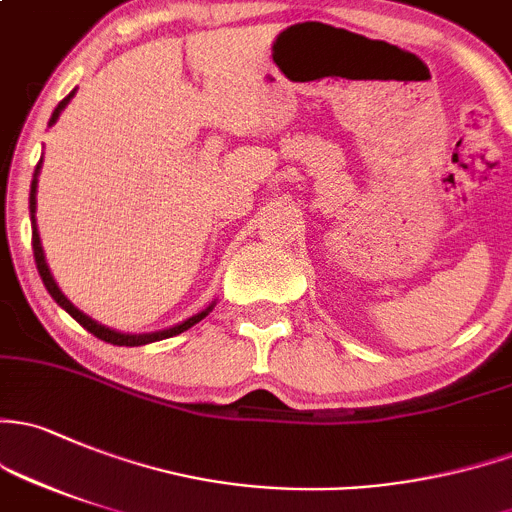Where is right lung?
I'll return each mask as SVG.
<instances>
[{"mask_svg":"<svg viewBox=\"0 0 512 512\" xmlns=\"http://www.w3.org/2000/svg\"><path fill=\"white\" fill-rule=\"evenodd\" d=\"M73 95H75V90H73L71 95H68V98H63L61 102H58V107H56V110H53V115H51V122H48V125H53V122L58 120V115H61V110H63V107H66L68 102H71ZM39 169H41V161H39V164H36V174H34V181H31V196H29L31 228H34V233H31V245H34V260H36V270H39L41 279H43V287H46V289H48V294H51V297L56 299V304H58V306H63V309H66L68 314H71L73 319L78 321V324L85 328V331H90V333H93L95 338H100V341H105V343H112V346H144V343H154V341H161V338H171V336H176V333H181V331H188V328H191L193 324H198V321H201V319H206V316H208V311H211L213 306H208V309H203L201 314H196V316H191V319H186L184 324H179V326H174V328H166V331H157V333H144V336H129V333H117V331H112V328H105V326H100L98 321L88 319V316H85L83 311H78V309H75V306L71 304V301H68L66 297H63V294H61V289H58V284L53 282V277H51V270H48V265H46V257H43V247H41L39 230H36V184H39V181H36V176H39Z\"/></svg>","mask_w":512,"mask_h":512,"instance_id":"right-lung-1","label":"right lung"}]
</instances>
